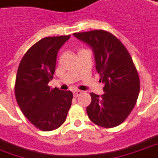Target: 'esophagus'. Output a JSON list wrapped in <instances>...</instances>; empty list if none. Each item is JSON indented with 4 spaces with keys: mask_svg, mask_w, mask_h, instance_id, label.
<instances>
[{
    "mask_svg": "<svg viewBox=\"0 0 158 158\" xmlns=\"http://www.w3.org/2000/svg\"><path fill=\"white\" fill-rule=\"evenodd\" d=\"M81 94V91H80V90H77L75 89L74 91H73V95L75 96V97H77L78 95H80Z\"/></svg>",
    "mask_w": 158,
    "mask_h": 158,
    "instance_id": "1",
    "label": "esophagus"
}]
</instances>
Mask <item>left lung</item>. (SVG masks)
Here are the masks:
<instances>
[{"label":"left lung","mask_w":158,"mask_h":158,"mask_svg":"<svg viewBox=\"0 0 158 158\" xmlns=\"http://www.w3.org/2000/svg\"><path fill=\"white\" fill-rule=\"evenodd\" d=\"M94 52L95 69L104 83L102 96L91 93L87 106L90 120L97 126L117 127L128 117L135 106L140 83L129 52L113 34L102 30L74 33Z\"/></svg>","instance_id":"1"}]
</instances>
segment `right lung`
I'll list each match as a JSON object with an SVG mask.
<instances>
[{
    "mask_svg": "<svg viewBox=\"0 0 158 158\" xmlns=\"http://www.w3.org/2000/svg\"><path fill=\"white\" fill-rule=\"evenodd\" d=\"M70 36L47 37L33 44L20 61L15 97L24 115L42 131L55 130L66 119L73 94L48 86L55 72L56 55Z\"/></svg>",
    "mask_w": 158,
    "mask_h": 158,
    "instance_id": "obj_1",
    "label": "right lung"
}]
</instances>
